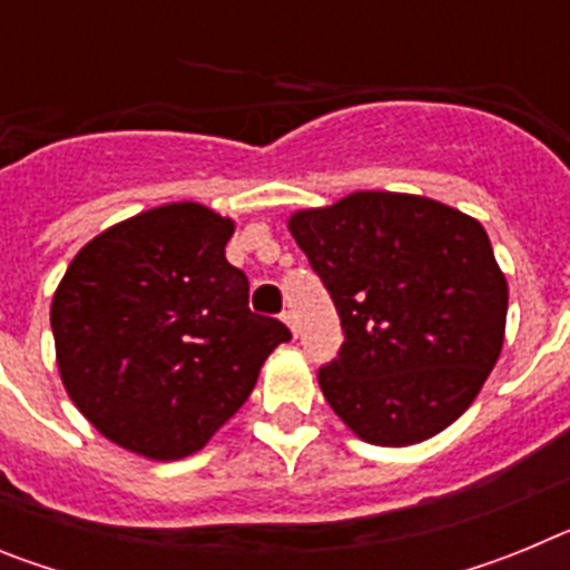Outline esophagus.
I'll list each match as a JSON object with an SVG mask.
<instances>
[{
    "label": "esophagus",
    "instance_id": "34e87169",
    "mask_svg": "<svg viewBox=\"0 0 570 570\" xmlns=\"http://www.w3.org/2000/svg\"><path fill=\"white\" fill-rule=\"evenodd\" d=\"M282 322H285V325H288V328L294 331V334H299V322H296L294 311H282Z\"/></svg>",
    "mask_w": 570,
    "mask_h": 570
}]
</instances>
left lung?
Returning <instances> with one entry per match:
<instances>
[{
	"mask_svg": "<svg viewBox=\"0 0 570 570\" xmlns=\"http://www.w3.org/2000/svg\"><path fill=\"white\" fill-rule=\"evenodd\" d=\"M345 342L320 367L371 445H414L465 414L505 340L508 282L476 219L428 196L360 190L291 216Z\"/></svg>",
	"mask_w": 570,
	"mask_h": 570,
	"instance_id": "8db88e82",
	"label": "left lung"
}]
</instances>
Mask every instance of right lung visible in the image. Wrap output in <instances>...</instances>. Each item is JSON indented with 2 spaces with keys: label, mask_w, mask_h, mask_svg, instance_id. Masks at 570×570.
I'll return each mask as SVG.
<instances>
[{
  "label": "right lung",
  "mask_w": 570,
  "mask_h": 570,
  "mask_svg": "<svg viewBox=\"0 0 570 570\" xmlns=\"http://www.w3.org/2000/svg\"><path fill=\"white\" fill-rule=\"evenodd\" d=\"M234 223L174 203L90 239L65 271L50 328L85 420L150 460H183L245 405L291 331L248 308L225 259Z\"/></svg>",
  "instance_id": "1"
}]
</instances>
